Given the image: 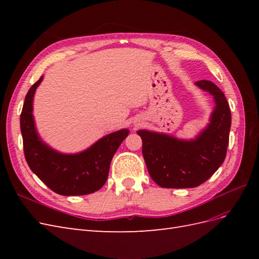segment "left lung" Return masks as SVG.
I'll use <instances>...</instances> for the list:
<instances>
[{
	"label": "left lung",
	"instance_id": "obj_1",
	"mask_svg": "<svg viewBox=\"0 0 259 259\" xmlns=\"http://www.w3.org/2000/svg\"><path fill=\"white\" fill-rule=\"evenodd\" d=\"M197 84L214 96L216 108L205 131L192 142L158 133L138 131L149 174L162 188H194L222 165L229 143L231 112L225 94L210 81Z\"/></svg>",
	"mask_w": 259,
	"mask_h": 259
}]
</instances>
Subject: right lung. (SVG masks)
Masks as SVG:
<instances>
[{
    "label": "right lung",
    "instance_id": "1",
    "mask_svg": "<svg viewBox=\"0 0 259 259\" xmlns=\"http://www.w3.org/2000/svg\"><path fill=\"white\" fill-rule=\"evenodd\" d=\"M42 79L41 76L30 88L20 114L23 152L28 165L58 194L84 195L95 192L105 185L113 155L130 132L121 130L109 134L77 154L66 155L52 150L38 138L33 123V95Z\"/></svg>",
    "mask_w": 259,
    "mask_h": 259
}]
</instances>
